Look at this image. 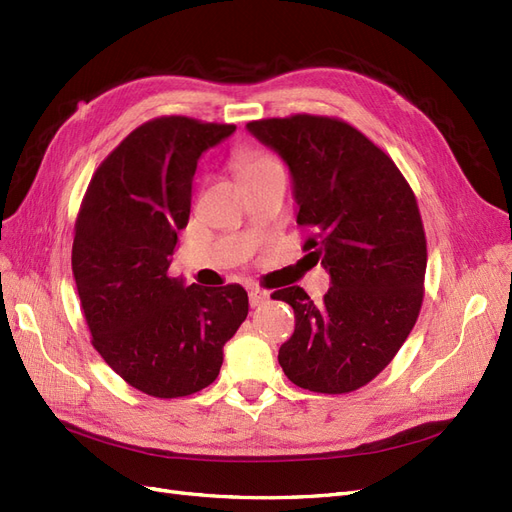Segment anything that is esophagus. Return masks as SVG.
I'll return each mask as SVG.
<instances>
[{
  "instance_id": "1",
  "label": "esophagus",
  "mask_w": 512,
  "mask_h": 512,
  "mask_svg": "<svg viewBox=\"0 0 512 512\" xmlns=\"http://www.w3.org/2000/svg\"><path fill=\"white\" fill-rule=\"evenodd\" d=\"M248 296H250V305H252V307H260L262 303L269 301V292H264V290H260V288H250Z\"/></svg>"
}]
</instances>
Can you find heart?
Instances as JSON below:
<instances>
[{
	"label": "heart",
	"mask_w": 512,
	"mask_h": 512,
	"mask_svg": "<svg viewBox=\"0 0 512 512\" xmlns=\"http://www.w3.org/2000/svg\"><path fill=\"white\" fill-rule=\"evenodd\" d=\"M235 165L239 171V178H245V175H254V173H262V171H273V169H281L279 161L275 156H271L269 152L258 150V148H245L239 150L235 156Z\"/></svg>",
	"instance_id": "b5f03b06"
}]
</instances>
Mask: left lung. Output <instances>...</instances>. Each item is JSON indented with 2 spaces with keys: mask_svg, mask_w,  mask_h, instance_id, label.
<instances>
[{
  "mask_svg": "<svg viewBox=\"0 0 512 512\" xmlns=\"http://www.w3.org/2000/svg\"><path fill=\"white\" fill-rule=\"evenodd\" d=\"M248 129L288 163L303 252L332 281L322 303L298 286L271 294L296 322L279 364L309 392L360 390L394 360L424 303L428 250L415 192L392 156L341 118L292 114Z\"/></svg>",
  "mask_w": 512,
  "mask_h": 512,
  "instance_id": "1",
  "label": "left lung"
}]
</instances>
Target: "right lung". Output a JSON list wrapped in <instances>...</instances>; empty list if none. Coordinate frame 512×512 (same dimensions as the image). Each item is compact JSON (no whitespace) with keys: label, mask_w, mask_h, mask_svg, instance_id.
<instances>
[{"label":"right lung","mask_w":512,"mask_h":512,"mask_svg":"<svg viewBox=\"0 0 512 512\" xmlns=\"http://www.w3.org/2000/svg\"><path fill=\"white\" fill-rule=\"evenodd\" d=\"M235 129L188 116L144 122L103 158L78 211L72 271L91 343L154 398L214 383L224 343L248 317L239 284L184 288L167 273L199 156Z\"/></svg>","instance_id":"add662e5"}]
</instances>
